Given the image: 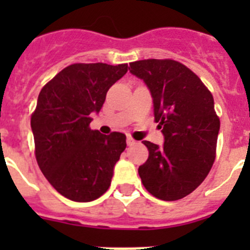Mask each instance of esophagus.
Wrapping results in <instances>:
<instances>
[{"label": "esophagus", "mask_w": 250, "mask_h": 250, "mask_svg": "<svg viewBox=\"0 0 250 250\" xmlns=\"http://www.w3.org/2000/svg\"><path fill=\"white\" fill-rule=\"evenodd\" d=\"M126 144L129 145V146H132V145L135 144V140H134V139H132V138H130V136H127V139H126Z\"/></svg>", "instance_id": "obj_1"}]
</instances>
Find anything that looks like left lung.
<instances>
[{"instance_id": "left-lung-1", "label": "left lung", "mask_w": 250, "mask_h": 250, "mask_svg": "<svg viewBox=\"0 0 250 250\" xmlns=\"http://www.w3.org/2000/svg\"><path fill=\"white\" fill-rule=\"evenodd\" d=\"M130 72L144 80L154 104V116L164 135L149 150L139 175L145 189L161 200L174 202L199 187L215 160L220 129L214 99L190 68L174 60H141Z\"/></svg>"}]
</instances>
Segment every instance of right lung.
Here are the masks:
<instances>
[{"label":"right lung","mask_w":250,"mask_h":250,"mask_svg":"<svg viewBox=\"0 0 250 250\" xmlns=\"http://www.w3.org/2000/svg\"><path fill=\"white\" fill-rule=\"evenodd\" d=\"M127 63H74L40 91L31 116L37 164L52 187L72 202H92L109 189L114 167L126 147L123 132L90 129L106 92Z\"/></svg>","instance_id":"add662e5"}]
</instances>
